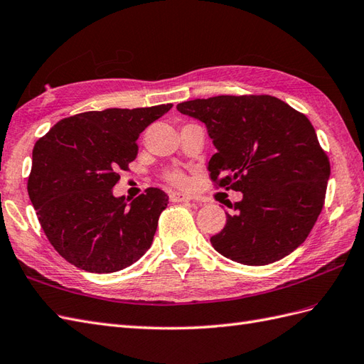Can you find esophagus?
<instances>
[{
	"label": "esophagus",
	"mask_w": 364,
	"mask_h": 364,
	"mask_svg": "<svg viewBox=\"0 0 364 364\" xmlns=\"http://www.w3.org/2000/svg\"><path fill=\"white\" fill-rule=\"evenodd\" d=\"M169 197H171L172 203H188L192 200L191 195L183 193V192H171Z\"/></svg>",
	"instance_id": "obj_1"
}]
</instances>
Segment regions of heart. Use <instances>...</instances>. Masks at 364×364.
<instances>
[{
  "instance_id": "1",
  "label": "heart",
  "mask_w": 364,
  "mask_h": 364,
  "mask_svg": "<svg viewBox=\"0 0 364 364\" xmlns=\"http://www.w3.org/2000/svg\"><path fill=\"white\" fill-rule=\"evenodd\" d=\"M167 180H169L173 184H176V186H184L186 184V176L178 171H172V172L167 173Z\"/></svg>"
}]
</instances>
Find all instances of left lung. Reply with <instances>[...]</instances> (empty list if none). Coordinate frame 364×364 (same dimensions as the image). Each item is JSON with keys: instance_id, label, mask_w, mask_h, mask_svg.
<instances>
[{"instance_id": "8db88e82", "label": "left lung", "mask_w": 364, "mask_h": 364, "mask_svg": "<svg viewBox=\"0 0 364 364\" xmlns=\"http://www.w3.org/2000/svg\"><path fill=\"white\" fill-rule=\"evenodd\" d=\"M217 149L208 171L218 186L243 193L226 226L210 238L232 262L264 266L284 258L309 235L331 175L315 129L300 112L271 95H220L184 101Z\"/></svg>"}]
</instances>
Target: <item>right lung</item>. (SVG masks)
<instances>
[{
    "label": "right lung",
    "instance_id": "add662e5",
    "mask_svg": "<svg viewBox=\"0 0 364 364\" xmlns=\"http://www.w3.org/2000/svg\"><path fill=\"white\" fill-rule=\"evenodd\" d=\"M171 107L85 112L35 143L27 192L46 237L70 264L110 274L151 247L169 197L149 188L129 203L112 189L136 158L139 134Z\"/></svg>",
    "mask_w": 364,
    "mask_h": 364
}]
</instances>
